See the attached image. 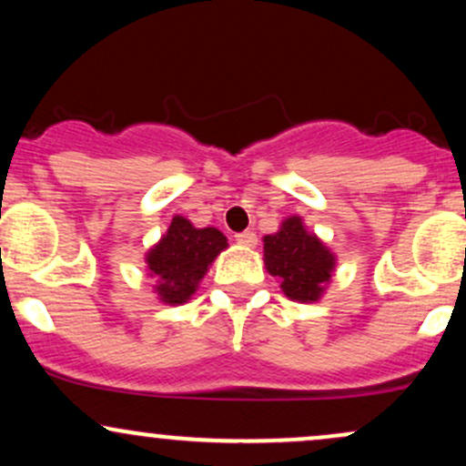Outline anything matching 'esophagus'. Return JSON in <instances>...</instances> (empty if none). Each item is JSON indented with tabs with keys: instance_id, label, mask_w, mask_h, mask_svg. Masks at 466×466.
Returning a JSON list of instances; mask_svg holds the SVG:
<instances>
[{
	"instance_id": "1",
	"label": "esophagus",
	"mask_w": 466,
	"mask_h": 466,
	"mask_svg": "<svg viewBox=\"0 0 466 466\" xmlns=\"http://www.w3.org/2000/svg\"><path fill=\"white\" fill-rule=\"evenodd\" d=\"M237 240L240 245H245V248H256V243H258V238H256V234L251 232V229H245V232H238L237 234Z\"/></svg>"
}]
</instances>
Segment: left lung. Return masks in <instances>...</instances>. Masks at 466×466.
Here are the masks:
<instances>
[{
  "label": "left lung",
  "mask_w": 466,
  "mask_h": 466,
  "mask_svg": "<svg viewBox=\"0 0 466 466\" xmlns=\"http://www.w3.org/2000/svg\"><path fill=\"white\" fill-rule=\"evenodd\" d=\"M265 267L280 278V289L293 302L311 304L322 298L335 271V254L309 232L300 217H289L276 234L263 238Z\"/></svg>",
  "instance_id": "left-lung-1"
}]
</instances>
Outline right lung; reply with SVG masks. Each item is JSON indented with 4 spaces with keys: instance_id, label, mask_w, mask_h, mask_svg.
<instances>
[{
    "instance_id": "add662e5",
    "label": "right lung",
    "mask_w": 466,
    "mask_h": 466,
    "mask_svg": "<svg viewBox=\"0 0 466 466\" xmlns=\"http://www.w3.org/2000/svg\"><path fill=\"white\" fill-rule=\"evenodd\" d=\"M226 248L228 238L217 228H195L188 218L173 217L168 232L147 251V269L159 300L170 307L188 302Z\"/></svg>"
}]
</instances>
